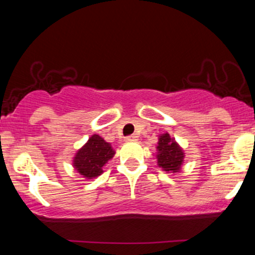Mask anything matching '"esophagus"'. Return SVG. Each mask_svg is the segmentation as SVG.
I'll use <instances>...</instances> for the list:
<instances>
[{"mask_svg": "<svg viewBox=\"0 0 255 255\" xmlns=\"http://www.w3.org/2000/svg\"><path fill=\"white\" fill-rule=\"evenodd\" d=\"M136 135H128L126 136V141H134V140H136Z\"/></svg>", "mask_w": 255, "mask_h": 255, "instance_id": "1", "label": "esophagus"}]
</instances>
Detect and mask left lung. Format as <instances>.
I'll return each mask as SVG.
<instances>
[{
	"mask_svg": "<svg viewBox=\"0 0 255 255\" xmlns=\"http://www.w3.org/2000/svg\"><path fill=\"white\" fill-rule=\"evenodd\" d=\"M157 148L159 151L158 165L162 166L165 171L176 172L180 170L183 162V152L168 133L159 136Z\"/></svg>",
	"mask_w": 255,
	"mask_h": 255,
	"instance_id": "left-lung-1",
	"label": "left lung"
}]
</instances>
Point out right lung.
<instances>
[{"mask_svg": "<svg viewBox=\"0 0 255 255\" xmlns=\"http://www.w3.org/2000/svg\"><path fill=\"white\" fill-rule=\"evenodd\" d=\"M114 153L115 152L104 139L99 135H92L75 156L74 166L85 177H96L103 172L102 168L110 158H113Z\"/></svg>", "mask_w": 255, "mask_h": 255, "instance_id": "1", "label": "right lung"}]
</instances>
